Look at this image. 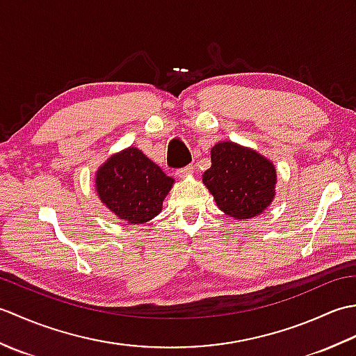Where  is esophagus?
<instances>
[{
    "label": "esophagus",
    "mask_w": 356,
    "mask_h": 356,
    "mask_svg": "<svg viewBox=\"0 0 356 356\" xmlns=\"http://www.w3.org/2000/svg\"><path fill=\"white\" fill-rule=\"evenodd\" d=\"M193 172H194V166L193 165H186V166H184V168H179L177 170V176L180 179H185L188 176H191Z\"/></svg>",
    "instance_id": "1"
}]
</instances>
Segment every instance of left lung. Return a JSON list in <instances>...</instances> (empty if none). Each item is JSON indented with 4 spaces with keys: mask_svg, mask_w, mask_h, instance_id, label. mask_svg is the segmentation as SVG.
<instances>
[{
    "mask_svg": "<svg viewBox=\"0 0 356 356\" xmlns=\"http://www.w3.org/2000/svg\"><path fill=\"white\" fill-rule=\"evenodd\" d=\"M203 184L225 214L245 220L260 216L275 195L277 174L269 159L234 142H218L211 149V168Z\"/></svg>",
    "mask_w": 356,
    "mask_h": 356,
    "instance_id": "left-lung-1",
    "label": "left lung"
}]
</instances>
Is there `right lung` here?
<instances>
[{
	"label": "right lung",
	"instance_id": "add662e5",
	"mask_svg": "<svg viewBox=\"0 0 356 356\" xmlns=\"http://www.w3.org/2000/svg\"><path fill=\"white\" fill-rule=\"evenodd\" d=\"M174 179L130 147L107 159L96 172L101 202L127 223H145L162 211Z\"/></svg>",
	"mask_w": 356,
	"mask_h": 356
}]
</instances>
